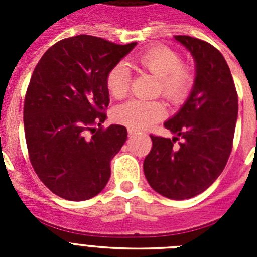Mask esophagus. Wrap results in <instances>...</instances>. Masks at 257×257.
<instances>
[{
	"mask_svg": "<svg viewBox=\"0 0 257 257\" xmlns=\"http://www.w3.org/2000/svg\"><path fill=\"white\" fill-rule=\"evenodd\" d=\"M136 134H139V130H136V128H133V127H130V128H128V135L133 136V135H136Z\"/></svg>",
	"mask_w": 257,
	"mask_h": 257,
	"instance_id": "34e87169",
	"label": "esophagus"
}]
</instances>
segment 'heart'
Returning a JSON list of instances; mask_svg holds the SVG:
<instances>
[{
    "mask_svg": "<svg viewBox=\"0 0 257 257\" xmlns=\"http://www.w3.org/2000/svg\"><path fill=\"white\" fill-rule=\"evenodd\" d=\"M138 69L147 70L157 77L154 94L162 95L170 103H179L187 96L193 83V72L189 65L181 63V56L169 46H153L133 59ZM105 85L109 94L122 99L130 91L131 70L124 63H117L108 70ZM166 106L160 100L133 99L119 104L114 109V119L133 128H147L165 118Z\"/></svg>",
    "mask_w": 257,
    "mask_h": 257,
    "instance_id": "1",
    "label": "heart"
}]
</instances>
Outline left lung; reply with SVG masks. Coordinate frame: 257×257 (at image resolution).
<instances>
[{
	"label": "left lung",
	"mask_w": 257,
	"mask_h": 257,
	"mask_svg": "<svg viewBox=\"0 0 257 257\" xmlns=\"http://www.w3.org/2000/svg\"><path fill=\"white\" fill-rule=\"evenodd\" d=\"M196 60V81L189 99L165 127L172 139L151 135L144 174L157 193L187 199L205 192L219 178L233 148L238 95L221 52L206 41L175 36ZM179 137L182 142L174 145Z\"/></svg>",
	"instance_id": "left-lung-1"
}]
</instances>
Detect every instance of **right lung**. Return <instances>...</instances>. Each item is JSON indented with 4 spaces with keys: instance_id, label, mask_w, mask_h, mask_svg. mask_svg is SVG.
Segmentation results:
<instances>
[{
    "instance_id": "1",
    "label": "right lung",
    "mask_w": 257,
    "mask_h": 257,
    "mask_svg": "<svg viewBox=\"0 0 257 257\" xmlns=\"http://www.w3.org/2000/svg\"><path fill=\"white\" fill-rule=\"evenodd\" d=\"M79 35L52 45L36 65L24 99L32 167L54 194L86 201L110 178V160L127 139L106 118L108 70L135 47Z\"/></svg>"
}]
</instances>
